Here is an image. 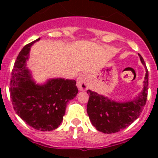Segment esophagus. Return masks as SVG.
<instances>
[{
  "label": "esophagus",
  "mask_w": 158,
  "mask_h": 158,
  "mask_svg": "<svg viewBox=\"0 0 158 158\" xmlns=\"http://www.w3.org/2000/svg\"><path fill=\"white\" fill-rule=\"evenodd\" d=\"M77 85L79 90L83 91V90H86L89 88V77L86 74L81 75L79 77L77 78Z\"/></svg>",
  "instance_id": "34e87169"
}]
</instances>
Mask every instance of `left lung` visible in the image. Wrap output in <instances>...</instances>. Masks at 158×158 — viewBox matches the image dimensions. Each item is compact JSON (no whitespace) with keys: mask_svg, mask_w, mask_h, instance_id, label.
I'll return each instance as SVG.
<instances>
[{"mask_svg":"<svg viewBox=\"0 0 158 158\" xmlns=\"http://www.w3.org/2000/svg\"><path fill=\"white\" fill-rule=\"evenodd\" d=\"M141 62L146 63L141 55ZM149 73L146 69L144 87L139 96L129 102H115L107 97L88 90L89 98L87 104V113L92 124L97 131L105 134L118 132L130 126L139 118L146 105L148 94Z\"/></svg>","mask_w":158,"mask_h":158,"instance_id":"obj_1","label":"left lung"}]
</instances>
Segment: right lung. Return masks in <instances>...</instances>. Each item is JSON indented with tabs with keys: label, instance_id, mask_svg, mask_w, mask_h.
I'll return each instance as SVG.
<instances>
[{
	"label": "right lung",
	"instance_id": "right-lung-1",
	"mask_svg": "<svg viewBox=\"0 0 158 158\" xmlns=\"http://www.w3.org/2000/svg\"><path fill=\"white\" fill-rule=\"evenodd\" d=\"M40 39L23 47L12 69L10 96L18 115L31 127L50 131L58 127L67 103L78 93L76 81L51 79L43 85H36L26 67L31 47Z\"/></svg>",
	"mask_w": 158,
	"mask_h": 158
}]
</instances>
